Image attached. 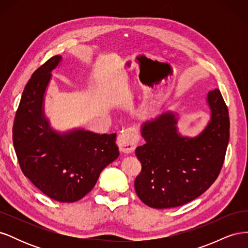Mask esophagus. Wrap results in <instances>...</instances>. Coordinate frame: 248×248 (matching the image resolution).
Here are the masks:
<instances>
[{
  "label": "esophagus",
  "mask_w": 248,
  "mask_h": 248,
  "mask_svg": "<svg viewBox=\"0 0 248 248\" xmlns=\"http://www.w3.org/2000/svg\"><path fill=\"white\" fill-rule=\"evenodd\" d=\"M117 144L120 151L129 154L137 149L139 144V136L131 129H125L118 136Z\"/></svg>",
  "instance_id": "obj_1"
}]
</instances>
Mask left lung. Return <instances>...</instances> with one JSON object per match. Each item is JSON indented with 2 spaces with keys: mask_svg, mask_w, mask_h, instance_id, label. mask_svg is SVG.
<instances>
[{
  "mask_svg": "<svg viewBox=\"0 0 248 248\" xmlns=\"http://www.w3.org/2000/svg\"><path fill=\"white\" fill-rule=\"evenodd\" d=\"M207 101L211 121L197 138L180 136L171 112L142 125L146 144L136 150L141 170L134 188L147 206L167 209L187 204L218 177L230 139L229 110L218 89L209 92Z\"/></svg>",
  "mask_w": 248,
  "mask_h": 248,
  "instance_id": "8db88e82",
  "label": "left lung"
}]
</instances>
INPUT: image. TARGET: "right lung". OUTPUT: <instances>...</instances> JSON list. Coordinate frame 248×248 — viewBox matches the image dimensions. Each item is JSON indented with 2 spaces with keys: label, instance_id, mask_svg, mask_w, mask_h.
<instances>
[{
  "label": "right lung",
  "instance_id": "obj_1",
  "mask_svg": "<svg viewBox=\"0 0 248 248\" xmlns=\"http://www.w3.org/2000/svg\"><path fill=\"white\" fill-rule=\"evenodd\" d=\"M61 61L54 56L29 79L13 123V145L24 175L48 198L73 202L93 189L101 170L119 156L117 133L52 131L42 114L43 95L51 70Z\"/></svg>",
  "mask_w": 248,
  "mask_h": 248
}]
</instances>
